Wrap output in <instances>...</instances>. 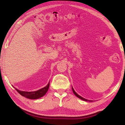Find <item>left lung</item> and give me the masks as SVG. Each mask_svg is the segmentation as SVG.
<instances>
[{
  "mask_svg": "<svg viewBox=\"0 0 125 125\" xmlns=\"http://www.w3.org/2000/svg\"><path fill=\"white\" fill-rule=\"evenodd\" d=\"M72 90H73V93H74V94H75V95L76 96H77L78 98H79V99H82V100H84V101H91V100H87V99H84V98H82V96H80V95H78L77 93H76V92H75L74 91V90L73 89V88H72Z\"/></svg>",
  "mask_w": 125,
  "mask_h": 125,
  "instance_id": "obj_1",
  "label": "left lung"
}]
</instances>
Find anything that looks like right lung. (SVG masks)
Here are the masks:
<instances>
[{"instance_id": "right-lung-1", "label": "right lung", "mask_w": 125, "mask_h": 125, "mask_svg": "<svg viewBox=\"0 0 125 125\" xmlns=\"http://www.w3.org/2000/svg\"><path fill=\"white\" fill-rule=\"evenodd\" d=\"M50 86V83L46 85L45 87L39 90L35 91V92H24V91H20L19 90L15 89L18 92L20 95L22 96L25 97V98L30 99H39L40 98L45 95L46 93L47 92Z\"/></svg>"}]
</instances>
